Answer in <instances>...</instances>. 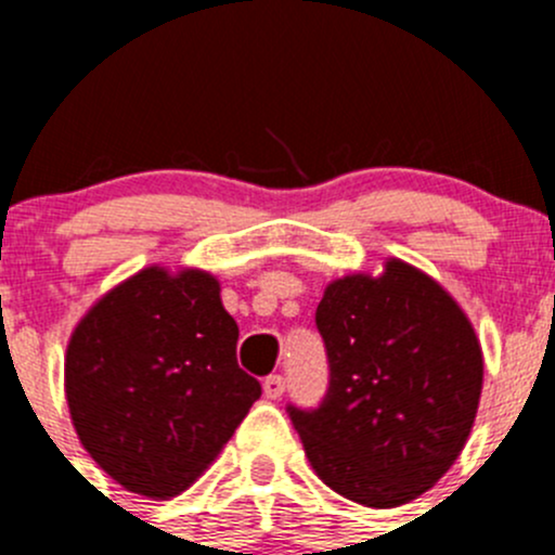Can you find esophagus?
Segmentation results:
<instances>
[{"mask_svg": "<svg viewBox=\"0 0 555 555\" xmlns=\"http://www.w3.org/2000/svg\"><path fill=\"white\" fill-rule=\"evenodd\" d=\"M284 376H279V373H271V376H266V382H262V391H266L268 400H279V397L284 395Z\"/></svg>", "mask_w": 555, "mask_h": 555, "instance_id": "34e87169", "label": "esophagus"}]
</instances>
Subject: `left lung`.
<instances>
[{
    "mask_svg": "<svg viewBox=\"0 0 555 555\" xmlns=\"http://www.w3.org/2000/svg\"><path fill=\"white\" fill-rule=\"evenodd\" d=\"M317 330L330 382L317 408L287 413L319 478L365 507H397L433 489L467 443L483 354L456 300L402 260L378 279L324 289Z\"/></svg>",
    "mask_w": 555,
    "mask_h": 555,
    "instance_id": "left-lung-1",
    "label": "left lung"
}]
</instances>
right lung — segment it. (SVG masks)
<instances>
[{"instance_id":"add662e5","label":"right lung","mask_w":555,"mask_h":555,"mask_svg":"<svg viewBox=\"0 0 555 555\" xmlns=\"http://www.w3.org/2000/svg\"><path fill=\"white\" fill-rule=\"evenodd\" d=\"M236 340L204 271L144 268L106 293L66 349V400L93 462L137 494L188 489L262 391Z\"/></svg>"}]
</instances>
